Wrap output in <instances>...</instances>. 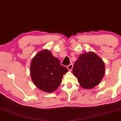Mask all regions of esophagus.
Returning a JSON list of instances; mask_svg holds the SVG:
<instances>
[{"label": "esophagus", "mask_w": 121, "mask_h": 121, "mask_svg": "<svg viewBox=\"0 0 121 121\" xmlns=\"http://www.w3.org/2000/svg\"><path fill=\"white\" fill-rule=\"evenodd\" d=\"M67 69H69V71L72 70V68H73V64H70V65L67 66Z\"/></svg>", "instance_id": "34e87169"}]
</instances>
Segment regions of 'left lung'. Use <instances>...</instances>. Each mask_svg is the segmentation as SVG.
I'll return each instance as SVG.
<instances>
[{
  "instance_id": "left-lung-1",
  "label": "left lung",
  "mask_w": 121,
  "mask_h": 121,
  "mask_svg": "<svg viewBox=\"0 0 121 121\" xmlns=\"http://www.w3.org/2000/svg\"><path fill=\"white\" fill-rule=\"evenodd\" d=\"M73 75L82 87L90 89L99 84L105 72L104 64L96 54L89 52L81 54L74 64Z\"/></svg>"
}]
</instances>
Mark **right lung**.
<instances>
[{
	"instance_id": "obj_1",
	"label": "right lung",
	"mask_w": 121,
	"mask_h": 121,
	"mask_svg": "<svg viewBox=\"0 0 121 121\" xmlns=\"http://www.w3.org/2000/svg\"><path fill=\"white\" fill-rule=\"evenodd\" d=\"M68 71L47 50L38 53L30 65V75L34 83L40 90L49 93L59 87L63 75Z\"/></svg>"
}]
</instances>
